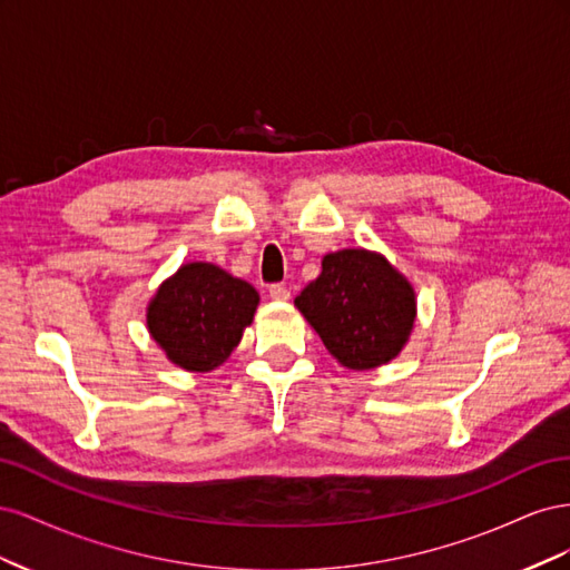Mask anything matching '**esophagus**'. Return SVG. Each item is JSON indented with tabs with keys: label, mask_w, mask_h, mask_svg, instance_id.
Wrapping results in <instances>:
<instances>
[{
	"label": "esophagus",
	"mask_w": 570,
	"mask_h": 570,
	"mask_svg": "<svg viewBox=\"0 0 570 570\" xmlns=\"http://www.w3.org/2000/svg\"><path fill=\"white\" fill-rule=\"evenodd\" d=\"M268 295H271V299H275V302H287V299H289V289H287L285 285H271V287H268Z\"/></svg>",
	"instance_id": "esophagus-1"
}]
</instances>
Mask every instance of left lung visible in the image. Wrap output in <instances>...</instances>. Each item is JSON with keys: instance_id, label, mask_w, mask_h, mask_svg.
<instances>
[{"instance_id": "8db88e82", "label": "left lung", "mask_w": 570, "mask_h": 570, "mask_svg": "<svg viewBox=\"0 0 570 570\" xmlns=\"http://www.w3.org/2000/svg\"><path fill=\"white\" fill-rule=\"evenodd\" d=\"M323 271L295 306L342 366L371 371L406 344L416 321V292L385 256L342 249L323 256Z\"/></svg>"}]
</instances>
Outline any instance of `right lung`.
Wrapping results in <instances>:
<instances>
[{"mask_svg":"<svg viewBox=\"0 0 570 570\" xmlns=\"http://www.w3.org/2000/svg\"><path fill=\"white\" fill-rule=\"evenodd\" d=\"M256 306L258 292L249 283L193 262L161 283L147 306V327L176 366L209 373L243 340Z\"/></svg>","mask_w":570,"mask_h":570,"instance_id":"1","label":"right lung"}]
</instances>
